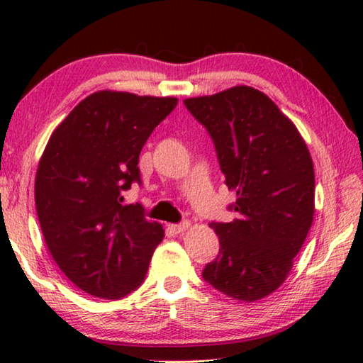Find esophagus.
<instances>
[{"label":"esophagus","mask_w":363,"mask_h":363,"mask_svg":"<svg viewBox=\"0 0 363 363\" xmlns=\"http://www.w3.org/2000/svg\"><path fill=\"white\" fill-rule=\"evenodd\" d=\"M189 225H190L189 220H187V219H184L182 223H179V224H171V225H169V229L173 230L174 233H182L184 230L189 229Z\"/></svg>","instance_id":"esophagus-1"}]
</instances>
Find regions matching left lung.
Instances as JSON below:
<instances>
[{"label": "left lung", "instance_id": "obj_1", "mask_svg": "<svg viewBox=\"0 0 363 363\" xmlns=\"http://www.w3.org/2000/svg\"><path fill=\"white\" fill-rule=\"evenodd\" d=\"M206 128L225 186L237 192L232 223H211L219 255L205 281L238 301L277 290L293 267L314 219L315 176L311 153L290 118L250 86L184 101Z\"/></svg>", "mask_w": 363, "mask_h": 363}]
</instances>
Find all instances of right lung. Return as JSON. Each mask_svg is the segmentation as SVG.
Segmentation results:
<instances>
[{"mask_svg": "<svg viewBox=\"0 0 363 363\" xmlns=\"http://www.w3.org/2000/svg\"><path fill=\"white\" fill-rule=\"evenodd\" d=\"M176 106V97L99 91L49 138L36 171V213L49 253L84 293L121 299L145 279L164 230L140 203L123 205V192L140 184L139 153Z\"/></svg>", "mask_w": 363, "mask_h": 363, "instance_id": "1", "label": "right lung"}]
</instances>
